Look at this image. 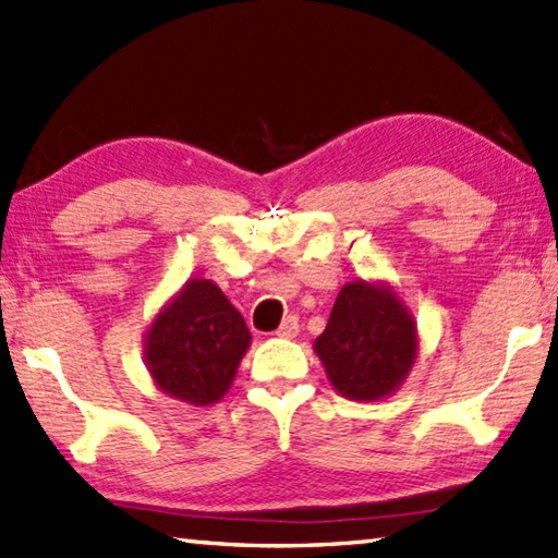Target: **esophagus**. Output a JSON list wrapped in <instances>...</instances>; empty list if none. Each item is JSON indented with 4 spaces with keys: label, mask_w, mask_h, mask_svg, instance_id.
Here are the masks:
<instances>
[{
    "label": "esophagus",
    "mask_w": 558,
    "mask_h": 558,
    "mask_svg": "<svg viewBox=\"0 0 558 558\" xmlns=\"http://www.w3.org/2000/svg\"><path fill=\"white\" fill-rule=\"evenodd\" d=\"M298 331H300L298 316H288V319H282L280 329L276 331V336H278V338H294V336H298Z\"/></svg>",
    "instance_id": "34e87169"
}]
</instances>
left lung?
<instances>
[{
	"instance_id": "obj_1",
	"label": "left lung",
	"mask_w": 558,
	"mask_h": 558,
	"mask_svg": "<svg viewBox=\"0 0 558 558\" xmlns=\"http://www.w3.org/2000/svg\"><path fill=\"white\" fill-rule=\"evenodd\" d=\"M314 351L336 391L355 401H377L407 379L418 351L416 324L385 282L355 280L338 292Z\"/></svg>"
}]
</instances>
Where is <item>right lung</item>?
<instances>
[{
  "label": "right lung",
  "mask_w": 558,
  "mask_h": 558,
  "mask_svg": "<svg viewBox=\"0 0 558 558\" xmlns=\"http://www.w3.org/2000/svg\"><path fill=\"white\" fill-rule=\"evenodd\" d=\"M248 343L244 316L225 292L210 280H189L151 322L145 355L163 395L207 407L232 387Z\"/></svg>",
  "instance_id": "right-lung-1"
}]
</instances>
